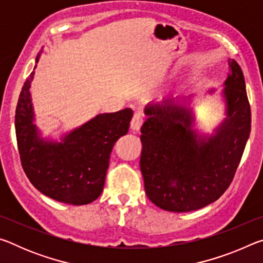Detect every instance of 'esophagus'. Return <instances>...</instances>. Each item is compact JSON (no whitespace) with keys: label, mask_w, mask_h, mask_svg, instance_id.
Instances as JSON below:
<instances>
[{"label":"esophagus","mask_w":263,"mask_h":263,"mask_svg":"<svg viewBox=\"0 0 263 263\" xmlns=\"http://www.w3.org/2000/svg\"><path fill=\"white\" fill-rule=\"evenodd\" d=\"M142 123H144V115H142L140 111H137V112H135V115H133L132 121L130 123V126L132 130L139 131L141 125H142Z\"/></svg>","instance_id":"34e87169"}]
</instances>
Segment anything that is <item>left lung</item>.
I'll list each match as a JSON object with an SVG mask.
<instances>
[{"mask_svg":"<svg viewBox=\"0 0 263 263\" xmlns=\"http://www.w3.org/2000/svg\"><path fill=\"white\" fill-rule=\"evenodd\" d=\"M229 67L222 90L226 118L216 135L199 137L193 110L175 100L145 108L140 169L146 195L160 209L198 210L217 201L233 180L252 119L242 70L233 59Z\"/></svg>","mask_w":263,"mask_h":263,"instance_id":"left-lung-1","label":"left lung"}]
</instances>
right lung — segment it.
Returning <instances> with one entry per match:
<instances>
[{"instance_id":"add662e5","label":"right lung","mask_w":263,"mask_h":263,"mask_svg":"<svg viewBox=\"0 0 263 263\" xmlns=\"http://www.w3.org/2000/svg\"><path fill=\"white\" fill-rule=\"evenodd\" d=\"M33 75L24 82L15 115L22 167L34 188L47 197L73 205L94 202L103 191L111 151L118 138L127 133L133 111L127 108L97 115L61 142L45 140L33 124L30 97Z\"/></svg>"}]
</instances>
